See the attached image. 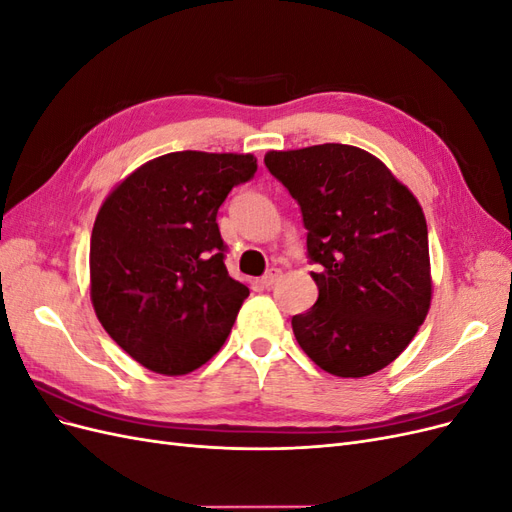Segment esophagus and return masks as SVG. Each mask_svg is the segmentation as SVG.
<instances>
[{
    "mask_svg": "<svg viewBox=\"0 0 512 512\" xmlns=\"http://www.w3.org/2000/svg\"><path fill=\"white\" fill-rule=\"evenodd\" d=\"M282 280V271L280 269H269L265 275H262V286H267V288H271L273 284H277Z\"/></svg>",
    "mask_w": 512,
    "mask_h": 512,
    "instance_id": "1",
    "label": "esophagus"
}]
</instances>
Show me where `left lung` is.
<instances>
[{
	"mask_svg": "<svg viewBox=\"0 0 512 512\" xmlns=\"http://www.w3.org/2000/svg\"><path fill=\"white\" fill-rule=\"evenodd\" d=\"M265 164L297 200L318 301L292 316L303 352L339 378L393 363L431 305L427 222L416 196L369 151L324 143L269 151Z\"/></svg>",
	"mask_w": 512,
	"mask_h": 512,
	"instance_id": "1",
	"label": "left lung"
}]
</instances>
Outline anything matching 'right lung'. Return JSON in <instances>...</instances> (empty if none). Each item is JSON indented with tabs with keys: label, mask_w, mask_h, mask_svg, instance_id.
Wrapping results in <instances>:
<instances>
[{
	"label": "right lung",
	"mask_w": 512,
	"mask_h": 512,
	"mask_svg": "<svg viewBox=\"0 0 512 512\" xmlns=\"http://www.w3.org/2000/svg\"><path fill=\"white\" fill-rule=\"evenodd\" d=\"M256 168L252 153H166L123 179L96 215L91 303L117 346L156 374H190L218 354L250 294L228 275L215 218Z\"/></svg>",
	"instance_id": "right-lung-1"
}]
</instances>
